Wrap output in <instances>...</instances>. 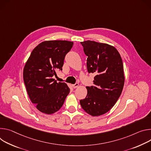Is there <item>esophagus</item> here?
Returning a JSON list of instances; mask_svg holds the SVG:
<instances>
[{
  "label": "esophagus",
  "instance_id": "esophagus-1",
  "mask_svg": "<svg viewBox=\"0 0 151 151\" xmlns=\"http://www.w3.org/2000/svg\"><path fill=\"white\" fill-rule=\"evenodd\" d=\"M78 86V83H76L75 84L73 85V88H77Z\"/></svg>",
  "mask_w": 151,
  "mask_h": 151
}]
</instances>
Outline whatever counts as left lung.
Here are the masks:
<instances>
[{"mask_svg": "<svg viewBox=\"0 0 151 151\" xmlns=\"http://www.w3.org/2000/svg\"><path fill=\"white\" fill-rule=\"evenodd\" d=\"M88 56L87 69L94 73L93 86H86V98L80 101L82 109L93 116L109 111L119 99L124 85L123 62L114 47L93 41L81 42Z\"/></svg>", "mask_w": 151, "mask_h": 151, "instance_id": "1", "label": "left lung"}]
</instances>
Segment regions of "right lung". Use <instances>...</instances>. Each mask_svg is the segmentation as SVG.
I'll list each match as a JSON object with an SVG mask.
<instances>
[{"label": "right lung", "mask_w": 151, "mask_h": 151, "mask_svg": "<svg viewBox=\"0 0 151 151\" xmlns=\"http://www.w3.org/2000/svg\"><path fill=\"white\" fill-rule=\"evenodd\" d=\"M73 45L68 41H47L32 52L23 70L28 95L38 110L52 114L63 106L70 89L65 83L53 78L56 70H62L64 59Z\"/></svg>", "instance_id": "1"}]
</instances>
